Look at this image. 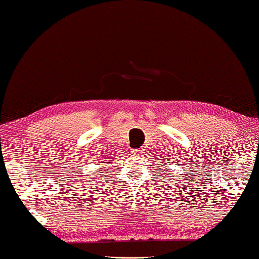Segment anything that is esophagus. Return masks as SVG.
Returning <instances> with one entry per match:
<instances>
[{"label": "esophagus", "instance_id": "1", "mask_svg": "<svg viewBox=\"0 0 259 259\" xmlns=\"http://www.w3.org/2000/svg\"><path fill=\"white\" fill-rule=\"evenodd\" d=\"M131 153L135 154V156H141V154H143V150L142 149H134L133 151H131Z\"/></svg>", "mask_w": 259, "mask_h": 259}]
</instances>
